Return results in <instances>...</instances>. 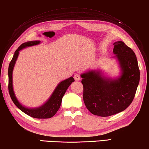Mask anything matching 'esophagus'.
Here are the masks:
<instances>
[{
	"mask_svg": "<svg viewBox=\"0 0 149 149\" xmlns=\"http://www.w3.org/2000/svg\"><path fill=\"white\" fill-rule=\"evenodd\" d=\"M74 79L75 81H80L81 80V77H80V75L79 74H75L74 75Z\"/></svg>",
	"mask_w": 149,
	"mask_h": 149,
	"instance_id": "34e87169",
	"label": "esophagus"
}]
</instances>
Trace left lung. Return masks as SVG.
<instances>
[{
	"label": "left lung",
	"mask_w": 149,
	"mask_h": 149,
	"mask_svg": "<svg viewBox=\"0 0 149 149\" xmlns=\"http://www.w3.org/2000/svg\"><path fill=\"white\" fill-rule=\"evenodd\" d=\"M113 45V52L121 69L119 77L109 79L100 70H89L81 75L84 102L95 115L109 116L125 110L133 100L140 81L134 51L123 41L115 42Z\"/></svg>",
	"instance_id": "obj_1"
}]
</instances>
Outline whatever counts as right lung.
<instances>
[{"mask_svg": "<svg viewBox=\"0 0 149 149\" xmlns=\"http://www.w3.org/2000/svg\"><path fill=\"white\" fill-rule=\"evenodd\" d=\"M40 41L39 40L29 41V42L22 44L16 50L8 67V91L11 99L13 101L14 104L20 111H22L23 113L26 114L27 115L36 118H49L52 117L56 113L59 108H60L62 98H63L64 95H65L66 91H67L68 86L71 84L72 82L74 81V79H73L72 77H70L68 79L65 80V81L61 82L57 85L55 90L52 93L49 99L44 104H42V106L35 109H29L22 106L20 103L19 100H17V97H16L13 87V70L18 58V56L19 54V51L27 47H31V46L40 44Z\"/></svg>", "mask_w": 149, "mask_h": 149, "instance_id": "1", "label": "right lung"}]
</instances>
